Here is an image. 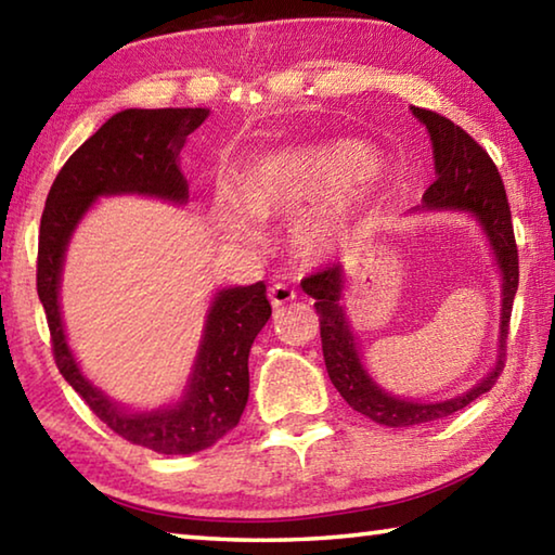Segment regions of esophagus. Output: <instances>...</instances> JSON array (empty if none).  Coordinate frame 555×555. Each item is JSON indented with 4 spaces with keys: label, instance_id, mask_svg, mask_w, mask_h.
<instances>
[{
    "label": "esophagus",
    "instance_id": "obj_1",
    "mask_svg": "<svg viewBox=\"0 0 555 555\" xmlns=\"http://www.w3.org/2000/svg\"><path fill=\"white\" fill-rule=\"evenodd\" d=\"M294 298H296V291L291 288L288 284H271L269 286V300H271V306H274V308L284 306V304H288V300H294Z\"/></svg>",
    "mask_w": 555,
    "mask_h": 555
}]
</instances>
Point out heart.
<instances>
[{"instance_id": "b5f03b06", "label": "heart", "mask_w": 555, "mask_h": 555, "mask_svg": "<svg viewBox=\"0 0 555 555\" xmlns=\"http://www.w3.org/2000/svg\"><path fill=\"white\" fill-rule=\"evenodd\" d=\"M377 171V156L354 139L300 144L257 158L242 176V201L230 191L215 198V220L242 242H259L261 220H291L300 255L318 259L343 247L367 220V195L357 193Z\"/></svg>"}]
</instances>
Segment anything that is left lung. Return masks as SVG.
I'll list each match as a JSON object with an SVG mask.
<instances>
[{
  "label": "left lung",
  "mask_w": 555,
  "mask_h": 555,
  "mask_svg": "<svg viewBox=\"0 0 555 555\" xmlns=\"http://www.w3.org/2000/svg\"><path fill=\"white\" fill-rule=\"evenodd\" d=\"M413 115L424 121L430 142H434V162L438 178L424 193L428 210H465L473 212L490 237L496 264L502 269V325H500V360L487 377L460 397L440 403H418L397 399L379 389L364 372L357 354L354 337L343 313V267L327 264L300 281V288L315 298V313L321 321V343L327 377L350 406L372 418L374 424L389 428H409L428 421L446 418L450 413L465 409L477 397L494 387L506 360V333L514 306V294L519 288V249L514 240V224L509 201L490 154L448 117L424 107H411Z\"/></svg>",
  "instance_id": "1"
}]
</instances>
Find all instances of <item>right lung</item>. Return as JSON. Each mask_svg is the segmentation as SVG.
Segmentation results:
<instances>
[{"mask_svg": "<svg viewBox=\"0 0 555 555\" xmlns=\"http://www.w3.org/2000/svg\"><path fill=\"white\" fill-rule=\"evenodd\" d=\"M205 117L208 109L203 107L117 112L63 164L46 198L39 230L36 288L49 321L55 364L102 424L129 443L162 455L198 453L240 424L249 397V347L271 315L264 281L215 296L183 401L152 413H129L92 387L73 360L59 306L61 269L75 224L98 195L142 193L176 203L188 198L178 154Z\"/></svg>", "mask_w": 555, "mask_h": 555, "instance_id": "obj_1", "label": "right lung"}]
</instances>
